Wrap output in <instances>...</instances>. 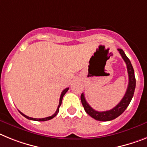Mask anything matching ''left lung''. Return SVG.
Here are the masks:
<instances>
[{
    "instance_id": "1",
    "label": "left lung",
    "mask_w": 147,
    "mask_h": 147,
    "mask_svg": "<svg viewBox=\"0 0 147 147\" xmlns=\"http://www.w3.org/2000/svg\"><path fill=\"white\" fill-rule=\"evenodd\" d=\"M117 51H119L120 54L121 55L122 58L123 59L124 61L126 62V67H127L128 75H129V84H128L127 90H126V94L123 97V99L120 100V102L115 107L113 108L112 109L109 110V111H95L94 109H92L91 106H89V104L88 103L86 98H85L83 93L81 94V102H82V106L84 107V109H85V111H86L88 115H90L91 117H93V118L96 120L109 121V120L117 118V117L120 116L126 109V108L129 105L131 99L133 97L135 86H136V80H135L133 67L131 65L130 60L126 56V55L125 54V53H124L122 49H117Z\"/></svg>"
}]
</instances>
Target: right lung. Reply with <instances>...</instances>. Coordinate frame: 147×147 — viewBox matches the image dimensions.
I'll return each instance as SVG.
<instances>
[{"instance_id":"right-lung-1","label":"right lung","mask_w":147,"mask_h":147,"mask_svg":"<svg viewBox=\"0 0 147 147\" xmlns=\"http://www.w3.org/2000/svg\"><path fill=\"white\" fill-rule=\"evenodd\" d=\"M69 88H66L65 89H64L63 91H62V92H61V96H60V99H59V106H58V108H57V110L56 111V112L53 114V115H51V116L50 117H45V118H32V117H28L27 116V115H25L24 114H23L22 112H21V111H19V112L21 113V115H23L24 117H25L26 118L29 119V120H36V121H46V120H51L52 118H53L54 117L56 116V115L59 113V107L60 106H61V101H62V99H63V96L64 95L66 94V92H67V91H68Z\"/></svg>"}]
</instances>
